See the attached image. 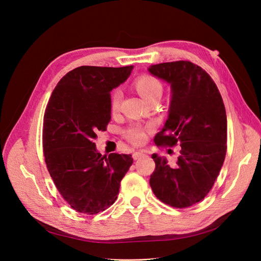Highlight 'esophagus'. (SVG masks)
<instances>
[{
	"mask_svg": "<svg viewBox=\"0 0 261 261\" xmlns=\"http://www.w3.org/2000/svg\"><path fill=\"white\" fill-rule=\"evenodd\" d=\"M145 154V152H143V151H140V152H134L133 154H132V156H133V159L134 160H138V159H140L142 155H144Z\"/></svg>",
	"mask_w": 261,
	"mask_h": 261,
	"instance_id": "esophagus-1",
	"label": "esophagus"
}]
</instances>
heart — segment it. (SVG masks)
I'll return each instance as SVG.
<instances>
[{
	"mask_svg": "<svg viewBox=\"0 0 261 261\" xmlns=\"http://www.w3.org/2000/svg\"><path fill=\"white\" fill-rule=\"evenodd\" d=\"M135 87L138 92L142 97L146 101H150L153 98L161 97L162 93H163V87L161 82L152 77V76H143L139 78L135 82ZM122 94L120 90H115L111 96V109L112 111H117L120 101H121ZM127 139L132 143V144H142L145 140V132L142 127L140 126H132L127 130Z\"/></svg>",
	"mask_w": 261,
	"mask_h": 261,
	"instance_id": "heart-1",
	"label": "heart"
}]
</instances>
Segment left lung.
Returning <instances> with one entry per match:
<instances>
[{"label": "left lung", "mask_w": 261, "mask_h": 261, "mask_svg": "<svg viewBox=\"0 0 261 261\" xmlns=\"http://www.w3.org/2000/svg\"><path fill=\"white\" fill-rule=\"evenodd\" d=\"M148 72L170 86L168 118L155 144L181 146L176 165L152 154L155 169L150 186L155 197L184 208L203 200L212 189L226 153L227 120L222 97L212 77L189 61L150 65Z\"/></svg>", "instance_id": "left-lung-1"}]
</instances>
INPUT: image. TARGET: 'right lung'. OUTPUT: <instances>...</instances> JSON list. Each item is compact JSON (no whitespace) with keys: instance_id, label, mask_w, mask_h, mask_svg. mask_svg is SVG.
Wrapping results in <instances>:
<instances>
[{"instance_id":"add662e5","label":"right lung","mask_w":261,"mask_h":261,"mask_svg":"<svg viewBox=\"0 0 261 261\" xmlns=\"http://www.w3.org/2000/svg\"><path fill=\"white\" fill-rule=\"evenodd\" d=\"M133 66H79L51 93L43 121L47 170L63 199L78 213L94 215L115 202L131 154L101 155L93 141L111 120V91Z\"/></svg>"}]
</instances>
